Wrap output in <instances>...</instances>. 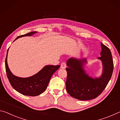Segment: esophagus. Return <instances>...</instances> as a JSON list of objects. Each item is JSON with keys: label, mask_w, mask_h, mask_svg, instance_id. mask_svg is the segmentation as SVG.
Wrapping results in <instances>:
<instances>
[{"label": "esophagus", "mask_w": 120, "mask_h": 120, "mask_svg": "<svg viewBox=\"0 0 120 120\" xmlns=\"http://www.w3.org/2000/svg\"><path fill=\"white\" fill-rule=\"evenodd\" d=\"M66 63L65 62H63L60 64V68H63V69H65L66 68Z\"/></svg>", "instance_id": "esophagus-1"}]
</instances>
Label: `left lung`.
Instances as JSON below:
<instances>
[{"label": "left lung", "instance_id": "8db88e82", "mask_svg": "<svg viewBox=\"0 0 120 120\" xmlns=\"http://www.w3.org/2000/svg\"><path fill=\"white\" fill-rule=\"evenodd\" d=\"M101 57L103 72L99 78H93L84 70L87 59L70 58L66 62L68 76L66 88L71 96L80 101H87L97 97L103 92L111 79L113 71V62L109 49L101 42Z\"/></svg>", "mask_w": 120, "mask_h": 120}]
</instances>
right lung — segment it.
Segmentation results:
<instances>
[{
    "instance_id": "1",
    "label": "right lung",
    "mask_w": 120,
    "mask_h": 120,
    "mask_svg": "<svg viewBox=\"0 0 120 120\" xmlns=\"http://www.w3.org/2000/svg\"><path fill=\"white\" fill-rule=\"evenodd\" d=\"M37 32V31H33L19 36L15 40L21 37L31 36ZM8 52V49L5 60V68L7 78L14 89L23 95L36 96L44 92L48 87L52 74L60 66V65H46L37 74L30 77H18L14 75L8 68L7 64Z\"/></svg>"
}]
</instances>
